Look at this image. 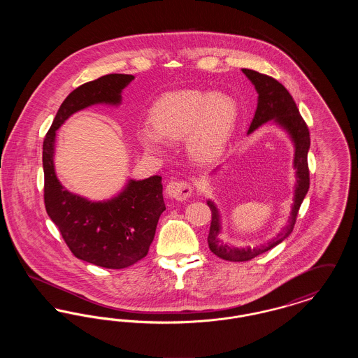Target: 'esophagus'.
I'll list each match as a JSON object with an SVG mask.
<instances>
[{
	"mask_svg": "<svg viewBox=\"0 0 358 358\" xmlns=\"http://www.w3.org/2000/svg\"><path fill=\"white\" fill-rule=\"evenodd\" d=\"M193 192V185L189 181H171L166 187V193L171 199L176 200H187V197L192 194Z\"/></svg>",
	"mask_w": 358,
	"mask_h": 358,
	"instance_id": "esophagus-1",
	"label": "esophagus"
}]
</instances>
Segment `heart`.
<instances>
[{
    "mask_svg": "<svg viewBox=\"0 0 358 358\" xmlns=\"http://www.w3.org/2000/svg\"><path fill=\"white\" fill-rule=\"evenodd\" d=\"M236 104L222 94L178 91L161 98L150 113L153 129L142 127L138 139L148 152H159L164 141L185 139L187 154L206 164L225 148L236 122Z\"/></svg>",
    "mask_w": 358,
    "mask_h": 358,
    "instance_id": "1",
    "label": "heart"
}]
</instances>
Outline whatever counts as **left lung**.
<instances>
[{
  "mask_svg": "<svg viewBox=\"0 0 358 358\" xmlns=\"http://www.w3.org/2000/svg\"><path fill=\"white\" fill-rule=\"evenodd\" d=\"M243 72L254 83L256 91L259 94L255 115L248 129V134H251L259 126H262L268 120L276 122L278 124H280L289 131V136L295 143L294 168L296 169V187H295L294 206H292L289 224L283 228L280 234H278L276 238L266 243L264 245H259L256 248L238 250V248L228 247L227 244L222 243L219 240L220 215L213 203L208 201V206L210 208V212H212V220H210V228L208 235L209 250L217 257L228 262L251 260L257 255L267 252L268 250H271L287 238L294 229L299 208L310 187V171H308V164H307V153L310 148V131H308L306 122L299 114V110L294 102L292 96L289 95L286 87L279 83L276 79H273V76L260 73L254 69H243Z\"/></svg>",
  "mask_w": 358,
  "mask_h": 358,
  "instance_id": "8db88e82",
  "label": "left lung"
}]
</instances>
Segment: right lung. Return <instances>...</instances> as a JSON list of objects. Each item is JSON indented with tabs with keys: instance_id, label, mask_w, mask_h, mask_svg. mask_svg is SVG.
I'll return each instance as SVG.
<instances>
[{
	"instance_id": "add662e5",
	"label": "right lung",
	"mask_w": 358,
	"mask_h": 358,
	"mask_svg": "<svg viewBox=\"0 0 358 358\" xmlns=\"http://www.w3.org/2000/svg\"><path fill=\"white\" fill-rule=\"evenodd\" d=\"M133 75L110 73L79 85L62 103L43 143L44 204L69 251L87 263L104 268H126L148 255L161 213L162 177L130 181L118 197L91 203L66 190L53 169L56 130L73 113L95 103L118 104L120 91Z\"/></svg>"
}]
</instances>
